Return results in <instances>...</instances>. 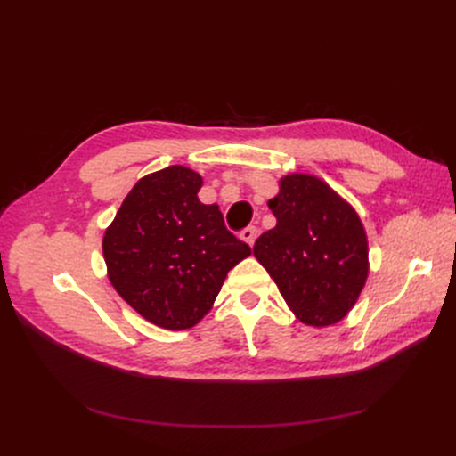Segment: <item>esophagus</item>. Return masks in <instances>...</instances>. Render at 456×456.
<instances>
[{
	"mask_svg": "<svg viewBox=\"0 0 456 456\" xmlns=\"http://www.w3.org/2000/svg\"><path fill=\"white\" fill-rule=\"evenodd\" d=\"M240 236H241L243 241H247V243H249V245L253 247V243H255V240H256V236H258V230H256V226H247L245 230H241Z\"/></svg>",
	"mask_w": 456,
	"mask_h": 456,
	"instance_id": "1",
	"label": "esophagus"
}]
</instances>
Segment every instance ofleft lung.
<instances>
[{"mask_svg":"<svg viewBox=\"0 0 456 456\" xmlns=\"http://www.w3.org/2000/svg\"><path fill=\"white\" fill-rule=\"evenodd\" d=\"M275 224L253 253L306 325H333L355 305L367 280L360 216L320 178L289 175L268 201Z\"/></svg>","mask_w":456,"mask_h":456,"instance_id":"1","label":"left lung"}]
</instances>
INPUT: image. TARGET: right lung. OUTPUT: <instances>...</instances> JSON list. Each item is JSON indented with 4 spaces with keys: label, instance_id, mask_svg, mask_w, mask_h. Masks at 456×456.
<instances>
[{
    "label": "right lung",
    "instance_id": "obj_1",
    "mask_svg": "<svg viewBox=\"0 0 456 456\" xmlns=\"http://www.w3.org/2000/svg\"><path fill=\"white\" fill-rule=\"evenodd\" d=\"M201 176L183 165L151 173L123 200L102 251L110 281L148 322L194 327L226 273L251 247L226 228L218 205L198 200Z\"/></svg>",
    "mask_w": 456,
    "mask_h": 456
}]
</instances>
